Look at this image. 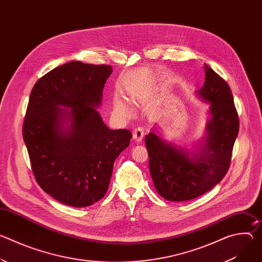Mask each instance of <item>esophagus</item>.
<instances>
[{
    "label": "esophagus",
    "instance_id": "esophagus-1",
    "mask_svg": "<svg viewBox=\"0 0 262 262\" xmlns=\"http://www.w3.org/2000/svg\"><path fill=\"white\" fill-rule=\"evenodd\" d=\"M144 137V129L142 127H138L133 132V138L137 143H141Z\"/></svg>",
    "mask_w": 262,
    "mask_h": 262
}]
</instances>
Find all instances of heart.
Segmentation results:
<instances>
[{
	"mask_svg": "<svg viewBox=\"0 0 262 262\" xmlns=\"http://www.w3.org/2000/svg\"><path fill=\"white\" fill-rule=\"evenodd\" d=\"M115 107H116L117 112H119V113L122 114L123 116L129 115V107L123 99H117L115 102Z\"/></svg>",
	"mask_w": 262,
	"mask_h": 262,
	"instance_id": "1",
	"label": "heart"
}]
</instances>
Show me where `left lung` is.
Returning <instances> with one entry per match:
<instances>
[{
  "label": "left lung",
  "instance_id": "obj_1",
  "mask_svg": "<svg viewBox=\"0 0 262 262\" xmlns=\"http://www.w3.org/2000/svg\"><path fill=\"white\" fill-rule=\"evenodd\" d=\"M198 96L210 103L206 136L197 152L165 142L155 132L145 137L149 171L158 193L169 201H188L210 191L226 175L239 121L230 87L204 64Z\"/></svg>",
  "mask_w": 262,
  "mask_h": 262
}]
</instances>
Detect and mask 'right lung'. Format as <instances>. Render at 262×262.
Wrapping results in <instances>:
<instances>
[{"instance_id": "obj_1", "label": "right lung", "mask_w": 262, "mask_h": 262, "mask_svg": "<svg viewBox=\"0 0 262 262\" xmlns=\"http://www.w3.org/2000/svg\"><path fill=\"white\" fill-rule=\"evenodd\" d=\"M112 71L71 61L45 74L30 95L23 138L33 174L47 194L72 207L103 198L114 162L132 139L127 129H110L95 108Z\"/></svg>"}]
</instances>
